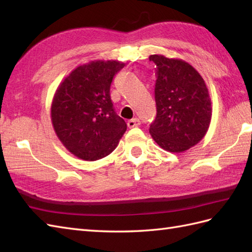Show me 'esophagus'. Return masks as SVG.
Instances as JSON below:
<instances>
[{"mask_svg":"<svg viewBox=\"0 0 252 252\" xmlns=\"http://www.w3.org/2000/svg\"><path fill=\"white\" fill-rule=\"evenodd\" d=\"M141 125V121L137 119V118H134V119H131V120H129L127 121V126L130 127H136V126H138Z\"/></svg>","mask_w":252,"mask_h":252,"instance_id":"esophagus-1","label":"esophagus"}]
</instances>
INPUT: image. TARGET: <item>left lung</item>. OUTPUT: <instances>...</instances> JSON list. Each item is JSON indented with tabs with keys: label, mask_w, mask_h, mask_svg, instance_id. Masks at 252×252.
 <instances>
[{
	"label": "left lung",
	"mask_w": 252,
	"mask_h": 252,
	"mask_svg": "<svg viewBox=\"0 0 252 252\" xmlns=\"http://www.w3.org/2000/svg\"><path fill=\"white\" fill-rule=\"evenodd\" d=\"M157 68L156 119L149 127L153 140L170 153H183L207 134L212 106L205 80L180 58L149 56Z\"/></svg>",
	"instance_id": "left-lung-1"
}]
</instances>
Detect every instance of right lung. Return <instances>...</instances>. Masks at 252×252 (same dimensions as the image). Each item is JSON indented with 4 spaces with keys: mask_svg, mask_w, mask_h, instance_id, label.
I'll list each match as a JSON object with an SVG mask.
<instances>
[{
    "mask_svg": "<svg viewBox=\"0 0 252 252\" xmlns=\"http://www.w3.org/2000/svg\"><path fill=\"white\" fill-rule=\"evenodd\" d=\"M119 61H92L80 65L58 85L51 105V120L58 140L74 156L95 161L115 151L126 131L110 99Z\"/></svg>",
    "mask_w": 252,
    "mask_h": 252,
    "instance_id": "1",
    "label": "right lung"
}]
</instances>
